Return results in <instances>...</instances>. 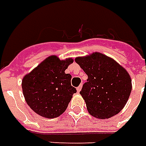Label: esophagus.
Wrapping results in <instances>:
<instances>
[{
  "label": "esophagus",
  "mask_w": 146,
  "mask_h": 146,
  "mask_svg": "<svg viewBox=\"0 0 146 146\" xmlns=\"http://www.w3.org/2000/svg\"><path fill=\"white\" fill-rule=\"evenodd\" d=\"M81 89H82V85H80V86L77 88V92H80V91H81Z\"/></svg>",
  "instance_id": "1"
}]
</instances>
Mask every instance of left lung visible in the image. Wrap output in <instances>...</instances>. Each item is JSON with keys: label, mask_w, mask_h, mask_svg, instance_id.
Returning <instances> with one entry per match:
<instances>
[{"label": "left lung", "mask_w": 146, "mask_h": 146, "mask_svg": "<svg viewBox=\"0 0 146 146\" xmlns=\"http://www.w3.org/2000/svg\"><path fill=\"white\" fill-rule=\"evenodd\" d=\"M88 75L80 93L88 111L99 119L110 118L125 107L132 91L129 73L115 60L96 52L75 59Z\"/></svg>", "instance_id": "8db88e82"}]
</instances>
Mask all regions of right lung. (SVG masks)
<instances>
[{"mask_svg": "<svg viewBox=\"0 0 146 146\" xmlns=\"http://www.w3.org/2000/svg\"><path fill=\"white\" fill-rule=\"evenodd\" d=\"M72 58L60 60L53 55L46 58L22 80V91L27 104L40 116L55 118L65 112L73 94L71 75L65 70Z\"/></svg>", "mask_w": 146, "mask_h": 146, "instance_id": "right-lung-1", "label": "right lung"}]
</instances>
